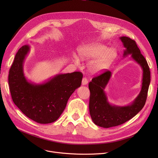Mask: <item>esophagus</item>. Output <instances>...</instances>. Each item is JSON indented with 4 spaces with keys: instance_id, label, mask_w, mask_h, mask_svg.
I'll list each match as a JSON object with an SVG mask.
<instances>
[{
    "instance_id": "34e87169",
    "label": "esophagus",
    "mask_w": 158,
    "mask_h": 158,
    "mask_svg": "<svg viewBox=\"0 0 158 158\" xmlns=\"http://www.w3.org/2000/svg\"><path fill=\"white\" fill-rule=\"evenodd\" d=\"M88 84V79L86 77L82 78V85H86Z\"/></svg>"
}]
</instances>
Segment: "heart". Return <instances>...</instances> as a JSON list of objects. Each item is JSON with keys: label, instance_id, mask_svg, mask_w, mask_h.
<instances>
[{"label": "heart", "instance_id": "heart-1", "mask_svg": "<svg viewBox=\"0 0 158 158\" xmlns=\"http://www.w3.org/2000/svg\"><path fill=\"white\" fill-rule=\"evenodd\" d=\"M117 54L116 49L110 48L100 43L89 44L79 49V55L82 60H93L88 65V70L94 75L102 73L108 69ZM75 61L77 62V60L75 59Z\"/></svg>", "mask_w": 158, "mask_h": 158}]
</instances>
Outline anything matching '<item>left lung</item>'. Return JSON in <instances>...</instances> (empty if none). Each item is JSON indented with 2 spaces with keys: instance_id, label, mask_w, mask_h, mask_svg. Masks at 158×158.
<instances>
[{
  "instance_id": "left-lung-1",
  "label": "left lung",
  "mask_w": 158,
  "mask_h": 158,
  "mask_svg": "<svg viewBox=\"0 0 158 158\" xmlns=\"http://www.w3.org/2000/svg\"><path fill=\"white\" fill-rule=\"evenodd\" d=\"M126 48L123 57L131 55L132 60L138 63L143 70L142 88L137 97L131 104L119 106L111 104L107 101L104 89L111 77V72L106 71L94 77L89 82L90 91L89 110V114L95 125L104 128L117 126L133 118L143 107L151 82V72L143 56L141 54L135 41L127 36L120 37Z\"/></svg>"
}]
</instances>
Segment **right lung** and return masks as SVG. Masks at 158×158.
Listing matches in <instances>:
<instances>
[{
  "instance_id": "add662e5",
  "label": "right lung",
  "mask_w": 158,
  "mask_h": 158,
  "mask_svg": "<svg viewBox=\"0 0 158 158\" xmlns=\"http://www.w3.org/2000/svg\"><path fill=\"white\" fill-rule=\"evenodd\" d=\"M29 51V45L22 46L10 68L8 82L13 101L30 119L52 123L59 118L71 95L81 86L83 76L74 72L56 75L41 84L29 82L23 73V62Z\"/></svg>"
}]
</instances>
